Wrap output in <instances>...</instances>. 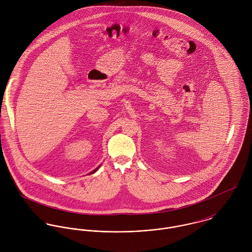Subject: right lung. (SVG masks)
I'll list each match as a JSON object with an SVG mask.
<instances>
[{
	"label": "right lung",
	"instance_id": "right-lung-1",
	"mask_svg": "<svg viewBox=\"0 0 252 252\" xmlns=\"http://www.w3.org/2000/svg\"><path fill=\"white\" fill-rule=\"evenodd\" d=\"M100 166H101V165H100ZM100 166H99V167H97V168H96V169H95V170H94V171H92V172H91V173H90V174H94V173H96V172H97V171H98V169H99V168H100Z\"/></svg>",
	"mask_w": 252,
	"mask_h": 252
}]
</instances>
